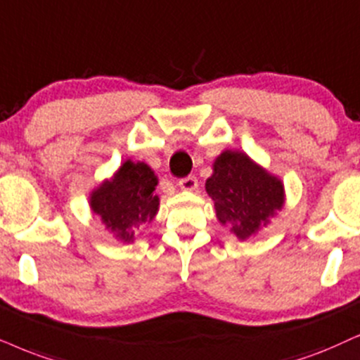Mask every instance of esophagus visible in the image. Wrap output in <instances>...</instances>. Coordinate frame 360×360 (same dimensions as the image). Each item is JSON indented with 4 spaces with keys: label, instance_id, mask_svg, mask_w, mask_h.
<instances>
[{
    "label": "esophagus",
    "instance_id": "esophagus-1",
    "mask_svg": "<svg viewBox=\"0 0 360 360\" xmlns=\"http://www.w3.org/2000/svg\"><path fill=\"white\" fill-rule=\"evenodd\" d=\"M179 188L183 191H195L198 189V179L194 176H188L179 181Z\"/></svg>",
    "mask_w": 360,
    "mask_h": 360
}]
</instances>
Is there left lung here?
<instances>
[{
	"label": "left lung",
	"instance_id": "1",
	"mask_svg": "<svg viewBox=\"0 0 360 360\" xmlns=\"http://www.w3.org/2000/svg\"><path fill=\"white\" fill-rule=\"evenodd\" d=\"M206 193L212 199L217 221L229 226L239 240L269 226L285 204L281 177L239 149H224L214 159Z\"/></svg>",
	"mask_w": 360,
	"mask_h": 360
}]
</instances>
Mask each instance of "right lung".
<instances>
[{"label":"right lung","mask_w":360,"mask_h":360,"mask_svg":"<svg viewBox=\"0 0 360 360\" xmlns=\"http://www.w3.org/2000/svg\"><path fill=\"white\" fill-rule=\"evenodd\" d=\"M158 176L143 161L126 159L111 177L89 193L91 212L101 219L122 244H133L136 229L151 224L159 211V195L154 194Z\"/></svg>","instance_id":"obj_1"}]
</instances>
